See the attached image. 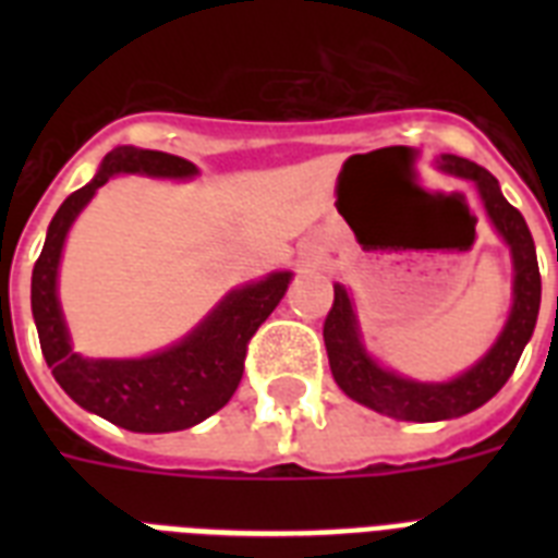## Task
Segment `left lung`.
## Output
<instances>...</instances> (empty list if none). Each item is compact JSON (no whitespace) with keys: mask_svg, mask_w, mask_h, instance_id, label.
<instances>
[{"mask_svg":"<svg viewBox=\"0 0 558 558\" xmlns=\"http://www.w3.org/2000/svg\"><path fill=\"white\" fill-rule=\"evenodd\" d=\"M440 168L475 182L486 214L501 231L504 240L510 243L512 263H515V304H512L510 322L504 327L501 339L495 341V348L454 381L425 385V381L402 379L367 356L359 341L356 315H353L344 287H336V298H332L330 313L324 322V344H327V356H330L332 379L339 381V388L350 399H356L379 414L411 420V423L451 420V416H463L489 402L519 365L524 344L536 327L538 304H542V275H538L533 234H530L521 210L504 199L498 179L475 161L449 156V153L440 156Z\"/></svg>","mask_w":558,"mask_h":558,"instance_id":"obj_1","label":"left lung"}]
</instances>
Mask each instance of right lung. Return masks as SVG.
<instances>
[{
  "mask_svg": "<svg viewBox=\"0 0 558 558\" xmlns=\"http://www.w3.org/2000/svg\"><path fill=\"white\" fill-rule=\"evenodd\" d=\"M116 173L185 179L196 173L191 161L159 150L118 147L104 159L98 177L60 205L46 245L31 275V313L39 348L60 388L92 414L126 432H182L217 414L243 379L245 350L289 287V271H275L260 283L236 289L187 336L165 353L147 359H83L69 344L63 313L57 304V266L74 217Z\"/></svg>",
  "mask_w": 558,
  "mask_h": 558,
  "instance_id": "add662e5",
  "label": "right lung"
}]
</instances>
